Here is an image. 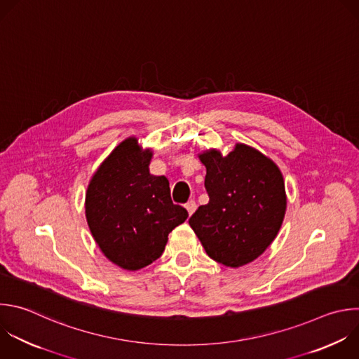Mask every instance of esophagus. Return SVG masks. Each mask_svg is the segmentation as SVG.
Masks as SVG:
<instances>
[{"label":"esophagus","instance_id":"34e87169","mask_svg":"<svg viewBox=\"0 0 359 359\" xmlns=\"http://www.w3.org/2000/svg\"><path fill=\"white\" fill-rule=\"evenodd\" d=\"M184 207H186V210H187L189 215H191V214L196 211V207H197V205H196V201H194V200H190V201H187V203H186V205H184Z\"/></svg>","mask_w":359,"mask_h":359}]
</instances>
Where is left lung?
Wrapping results in <instances>:
<instances>
[{"label": "left lung", "mask_w": 359, "mask_h": 359, "mask_svg": "<svg viewBox=\"0 0 359 359\" xmlns=\"http://www.w3.org/2000/svg\"><path fill=\"white\" fill-rule=\"evenodd\" d=\"M198 158L207 169L210 201L189 224L211 259L244 266L265 252L280 229L286 211L283 176L269 158L244 144L226 156L211 149Z\"/></svg>", "instance_id": "left-lung-1"}]
</instances>
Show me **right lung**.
<instances>
[{
    "label": "right lung",
    "instance_id": "1",
    "mask_svg": "<svg viewBox=\"0 0 359 359\" xmlns=\"http://www.w3.org/2000/svg\"><path fill=\"white\" fill-rule=\"evenodd\" d=\"M152 151L137 138L119 144L93 175L86 193V218L102 254L127 271H138L165 251L169 232L186 221L173 204L165 176L149 173Z\"/></svg>",
    "mask_w": 359,
    "mask_h": 359
}]
</instances>
